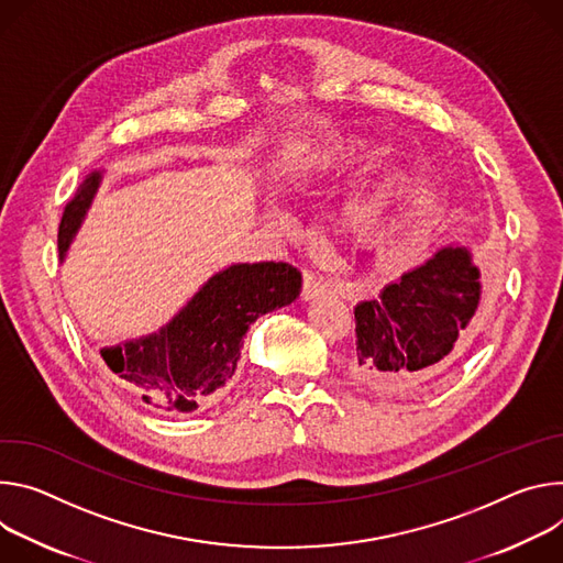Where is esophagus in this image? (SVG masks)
I'll list each match as a JSON object with an SVG mask.
<instances>
[{"instance_id": "obj_1", "label": "esophagus", "mask_w": 563, "mask_h": 563, "mask_svg": "<svg viewBox=\"0 0 563 563\" xmlns=\"http://www.w3.org/2000/svg\"><path fill=\"white\" fill-rule=\"evenodd\" d=\"M331 290V282L313 271H303V279H301V299H313L320 297L324 292Z\"/></svg>"}]
</instances>
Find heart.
<instances>
[{
    "label": "heart",
    "mask_w": 563,
    "mask_h": 563,
    "mask_svg": "<svg viewBox=\"0 0 563 563\" xmlns=\"http://www.w3.org/2000/svg\"><path fill=\"white\" fill-rule=\"evenodd\" d=\"M396 183H398V174L389 169L376 178L366 180L364 185H360L355 195L346 203L349 219L355 223H368L376 219L387 208Z\"/></svg>",
    "instance_id": "obj_1"
}]
</instances>
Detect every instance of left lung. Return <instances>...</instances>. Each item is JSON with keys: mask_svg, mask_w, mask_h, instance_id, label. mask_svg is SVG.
I'll return each mask as SVG.
<instances>
[{"mask_svg": "<svg viewBox=\"0 0 563 563\" xmlns=\"http://www.w3.org/2000/svg\"><path fill=\"white\" fill-rule=\"evenodd\" d=\"M481 273L463 245H445L424 264L355 306L353 376L373 391L405 394L431 385L470 349Z\"/></svg>", "mask_w": 563, "mask_h": 563, "instance_id": "obj_1", "label": "left lung"}]
</instances>
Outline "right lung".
Listing matches in <instances>:
<instances>
[{"label": "right lung", "instance_id": "right-lung-1", "mask_svg": "<svg viewBox=\"0 0 563 563\" xmlns=\"http://www.w3.org/2000/svg\"><path fill=\"white\" fill-rule=\"evenodd\" d=\"M100 180L102 172H91L67 203L57 232L59 260H65ZM299 288L301 273L290 264H234L210 277L161 331L102 349L100 355L152 411H197L212 405L232 380L250 324L295 301Z\"/></svg>", "mask_w": 563, "mask_h": 563}]
</instances>
